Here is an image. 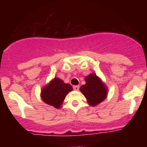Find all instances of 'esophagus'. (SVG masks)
<instances>
[{"label":"esophagus","instance_id":"obj_1","mask_svg":"<svg viewBox=\"0 0 147 147\" xmlns=\"http://www.w3.org/2000/svg\"><path fill=\"white\" fill-rule=\"evenodd\" d=\"M73 89L75 90H78L79 89V86H78V85H77V86H74Z\"/></svg>","mask_w":147,"mask_h":147}]
</instances>
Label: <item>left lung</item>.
Instances as JSON below:
<instances>
[{
	"label": "left lung",
	"instance_id": "8db88e82",
	"mask_svg": "<svg viewBox=\"0 0 147 147\" xmlns=\"http://www.w3.org/2000/svg\"><path fill=\"white\" fill-rule=\"evenodd\" d=\"M85 81L86 84L81 86L80 90L90 106L97 105L106 99L107 88L99 77L91 74L86 77Z\"/></svg>",
	"mask_w": 147,
	"mask_h": 147
}]
</instances>
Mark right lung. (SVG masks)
<instances>
[{
	"mask_svg": "<svg viewBox=\"0 0 147 147\" xmlns=\"http://www.w3.org/2000/svg\"><path fill=\"white\" fill-rule=\"evenodd\" d=\"M72 90V87L70 84H64L61 79L55 77L42 90V100L56 109H59L65 96Z\"/></svg>",
	"mask_w": 147,
	"mask_h": 147,
	"instance_id": "right-lung-1",
	"label": "right lung"
}]
</instances>
